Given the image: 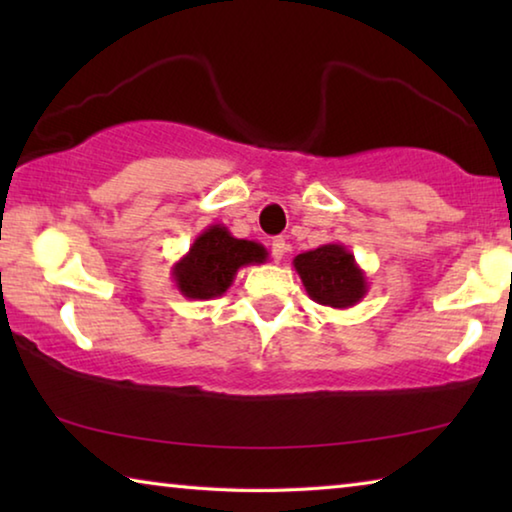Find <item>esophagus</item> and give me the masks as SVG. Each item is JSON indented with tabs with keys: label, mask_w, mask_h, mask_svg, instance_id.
<instances>
[{
	"label": "esophagus",
	"mask_w": 512,
	"mask_h": 512,
	"mask_svg": "<svg viewBox=\"0 0 512 512\" xmlns=\"http://www.w3.org/2000/svg\"><path fill=\"white\" fill-rule=\"evenodd\" d=\"M284 253H287V241H284V239H273L271 241V255H273L275 262H282Z\"/></svg>",
	"instance_id": "1"
}]
</instances>
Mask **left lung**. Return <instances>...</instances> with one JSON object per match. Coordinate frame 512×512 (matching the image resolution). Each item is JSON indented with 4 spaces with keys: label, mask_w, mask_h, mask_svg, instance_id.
Segmentation results:
<instances>
[{
    "label": "left lung",
    "mask_w": 512,
    "mask_h": 512,
    "mask_svg": "<svg viewBox=\"0 0 512 512\" xmlns=\"http://www.w3.org/2000/svg\"><path fill=\"white\" fill-rule=\"evenodd\" d=\"M307 296L323 307L350 309L366 298L368 277L343 244L305 250L293 259Z\"/></svg>",
    "instance_id": "left-lung-1"
}]
</instances>
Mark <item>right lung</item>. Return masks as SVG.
<instances>
[{
	"label": "right lung",
	"mask_w": 512,
	"mask_h": 512,
	"mask_svg": "<svg viewBox=\"0 0 512 512\" xmlns=\"http://www.w3.org/2000/svg\"><path fill=\"white\" fill-rule=\"evenodd\" d=\"M268 250L257 241L237 239L221 223L207 225L187 253L171 266L176 289L189 300L223 296L235 282L237 271L250 264H264Z\"/></svg>",
	"instance_id": "obj_1"
}]
</instances>
